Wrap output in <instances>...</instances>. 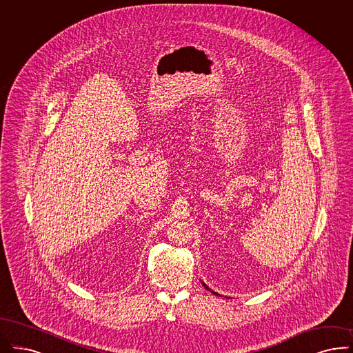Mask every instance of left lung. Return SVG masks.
<instances>
[{"label":"left lung","instance_id":"obj_1","mask_svg":"<svg viewBox=\"0 0 353 353\" xmlns=\"http://www.w3.org/2000/svg\"><path fill=\"white\" fill-rule=\"evenodd\" d=\"M201 283H203V281H201ZM203 285H204V288H205V289H207V290H209V292H212V293H213V294H216V296H220V294H219V293H217V292H213V290H212V289H209V287H208V285H207V284H204V283H203Z\"/></svg>","mask_w":353,"mask_h":353}]
</instances>
